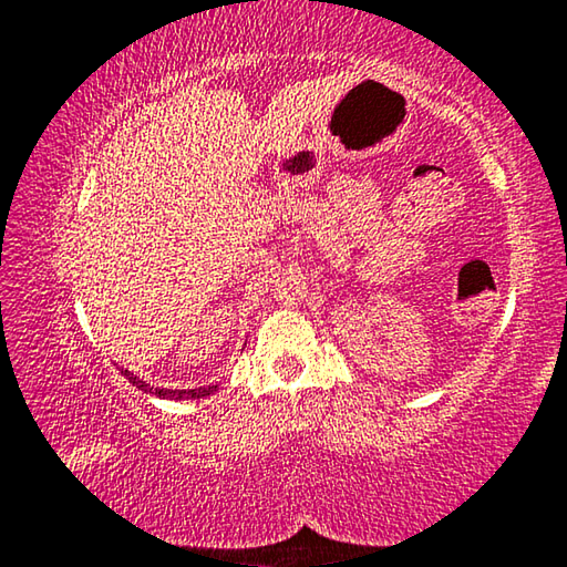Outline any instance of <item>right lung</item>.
Wrapping results in <instances>:
<instances>
[{
  "label": "right lung",
  "mask_w": 567,
  "mask_h": 567,
  "mask_svg": "<svg viewBox=\"0 0 567 567\" xmlns=\"http://www.w3.org/2000/svg\"><path fill=\"white\" fill-rule=\"evenodd\" d=\"M124 378H127L134 388L147 392V395H155V398H165V400H197V398H207L213 395L217 390V385H205V388H187V390H169V388H152L150 382H145L142 378L134 375L130 370H120Z\"/></svg>",
  "instance_id": "add662e5"
}]
</instances>
